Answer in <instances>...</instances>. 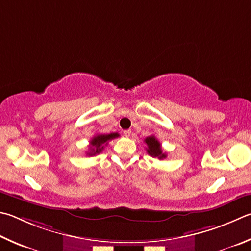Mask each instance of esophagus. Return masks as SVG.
Here are the masks:
<instances>
[{"label": "esophagus", "mask_w": 251, "mask_h": 251, "mask_svg": "<svg viewBox=\"0 0 251 251\" xmlns=\"http://www.w3.org/2000/svg\"><path fill=\"white\" fill-rule=\"evenodd\" d=\"M130 134H131V130H130V129L124 130V136H125V137H129Z\"/></svg>", "instance_id": "obj_1"}]
</instances>
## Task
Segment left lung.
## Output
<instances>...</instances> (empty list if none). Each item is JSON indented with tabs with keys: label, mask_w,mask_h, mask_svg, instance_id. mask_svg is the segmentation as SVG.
Segmentation results:
<instances>
[{
	"label": "left lung",
	"mask_w": 251,
	"mask_h": 251,
	"mask_svg": "<svg viewBox=\"0 0 251 251\" xmlns=\"http://www.w3.org/2000/svg\"><path fill=\"white\" fill-rule=\"evenodd\" d=\"M145 143L147 144V152L150 156L153 158H158L162 160L167 157L166 152H162V148L161 145L159 143L158 139L154 137V136H149L145 139Z\"/></svg>",
	"instance_id": "obj_1"
}]
</instances>
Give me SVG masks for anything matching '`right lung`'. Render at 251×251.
Wrapping results in <instances>:
<instances>
[{"mask_svg":"<svg viewBox=\"0 0 251 251\" xmlns=\"http://www.w3.org/2000/svg\"><path fill=\"white\" fill-rule=\"evenodd\" d=\"M117 133H112V134H99L91 139L90 141V151L88 152V156H95L102 151L104 149V146L107 145L110 140L117 138L118 137Z\"/></svg>","mask_w":251,"mask_h":251,"instance_id":"right-lung-1","label":"right lung"}]
</instances>
